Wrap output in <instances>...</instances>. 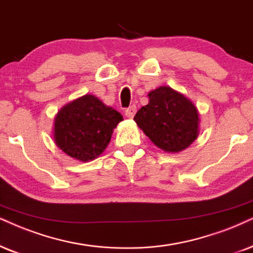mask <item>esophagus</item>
Masks as SVG:
<instances>
[{
    "label": "esophagus",
    "mask_w": 253,
    "mask_h": 253,
    "mask_svg": "<svg viewBox=\"0 0 253 253\" xmlns=\"http://www.w3.org/2000/svg\"><path fill=\"white\" fill-rule=\"evenodd\" d=\"M135 113H136L135 105H132V106H129L126 111H125V114H126L127 118H133L134 116H135Z\"/></svg>",
    "instance_id": "34e87169"
}]
</instances>
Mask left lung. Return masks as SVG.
I'll use <instances>...</instances> for the list:
<instances>
[{
	"instance_id": "8db88e82",
	"label": "left lung",
	"mask_w": 253,
	"mask_h": 253,
	"mask_svg": "<svg viewBox=\"0 0 253 253\" xmlns=\"http://www.w3.org/2000/svg\"><path fill=\"white\" fill-rule=\"evenodd\" d=\"M149 103L134 120L147 136L165 152L187 148L198 135V112L183 94L168 86L149 92Z\"/></svg>"
}]
</instances>
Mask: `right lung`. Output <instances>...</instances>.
<instances>
[{
	"label": "right lung",
	"instance_id": "1",
	"mask_svg": "<svg viewBox=\"0 0 253 253\" xmlns=\"http://www.w3.org/2000/svg\"><path fill=\"white\" fill-rule=\"evenodd\" d=\"M123 121L119 112L86 94L65 105L55 119V141L64 153L79 161L93 160L110 142L113 129Z\"/></svg>",
	"mask_w": 253,
	"mask_h": 253
}]
</instances>
